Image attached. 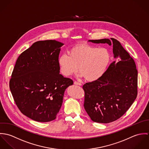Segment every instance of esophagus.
Masks as SVG:
<instances>
[{
    "instance_id": "esophagus-1",
    "label": "esophagus",
    "mask_w": 149,
    "mask_h": 149,
    "mask_svg": "<svg viewBox=\"0 0 149 149\" xmlns=\"http://www.w3.org/2000/svg\"><path fill=\"white\" fill-rule=\"evenodd\" d=\"M74 85H80V86H81V85H82L81 83H79V82H77V81H74Z\"/></svg>"
}]
</instances>
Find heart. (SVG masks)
Masks as SVG:
<instances>
[{
  "instance_id": "obj_1",
  "label": "heart",
  "mask_w": 149,
  "mask_h": 149,
  "mask_svg": "<svg viewBox=\"0 0 149 149\" xmlns=\"http://www.w3.org/2000/svg\"><path fill=\"white\" fill-rule=\"evenodd\" d=\"M68 55L58 58L62 74L68 77L78 70L80 77L88 81L99 80L104 73L110 61V54L105 48H98L87 44H80L71 48Z\"/></svg>"
}]
</instances>
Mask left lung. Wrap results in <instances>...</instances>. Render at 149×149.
Masks as SVG:
<instances>
[{"label": "left lung", "mask_w": 149, "mask_h": 149, "mask_svg": "<svg viewBox=\"0 0 149 149\" xmlns=\"http://www.w3.org/2000/svg\"><path fill=\"white\" fill-rule=\"evenodd\" d=\"M89 40L94 43H107L113 46L115 59L97 80L87 83L84 106L95 122L108 123L122 115L137 96L138 71L133 58L121 43L114 38Z\"/></svg>", "instance_id": "left-lung-1"}]
</instances>
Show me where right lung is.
Instances as JSON below:
<instances>
[{
	"label": "right lung",
	"instance_id": "obj_1",
	"mask_svg": "<svg viewBox=\"0 0 149 149\" xmlns=\"http://www.w3.org/2000/svg\"><path fill=\"white\" fill-rule=\"evenodd\" d=\"M63 43H34L18 58L10 81L14 100L22 113L39 122L54 120L65 89L73 81L60 74L58 56Z\"/></svg>",
	"mask_w": 149,
	"mask_h": 149
}]
</instances>
